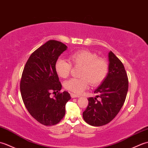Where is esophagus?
<instances>
[{
    "label": "esophagus",
    "mask_w": 148,
    "mask_h": 148,
    "mask_svg": "<svg viewBox=\"0 0 148 148\" xmlns=\"http://www.w3.org/2000/svg\"><path fill=\"white\" fill-rule=\"evenodd\" d=\"M71 96L72 98H78V97H80L79 95H76V94H74V93H71Z\"/></svg>",
    "instance_id": "obj_1"
}]
</instances>
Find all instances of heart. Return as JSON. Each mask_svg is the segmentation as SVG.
<instances>
[{"mask_svg": "<svg viewBox=\"0 0 148 148\" xmlns=\"http://www.w3.org/2000/svg\"><path fill=\"white\" fill-rule=\"evenodd\" d=\"M69 61L74 66L81 67L79 77L72 78L64 83L66 90L76 94H80L92 86H97L105 79L109 71V65L106 59L98 57L96 53L83 49L72 54ZM70 63L59 58L56 61L55 70L58 76L66 78L70 74L72 65Z\"/></svg>", "mask_w": 148, "mask_h": 148, "instance_id": "1", "label": "heart"}]
</instances>
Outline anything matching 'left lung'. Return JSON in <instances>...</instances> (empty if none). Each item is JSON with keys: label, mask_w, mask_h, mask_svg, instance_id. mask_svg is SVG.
Listing matches in <instances>:
<instances>
[{"label": "left lung", "mask_w": 148, "mask_h": 148, "mask_svg": "<svg viewBox=\"0 0 148 148\" xmlns=\"http://www.w3.org/2000/svg\"><path fill=\"white\" fill-rule=\"evenodd\" d=\"M108 58V75L94 91L97 96L88 99V106L83 113L84 120L95 127L108 124L116 117L123 106L128 89L127 74L122 62L112 51Z\"/></svg>", "instance_id": "8db88e82"}]
</instances>
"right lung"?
Returning <instances> with one entry per match:
<instances>
[{"label":"right lung","instance_id":"add662e5","mask_svg":"<svg viewBox=\"0 0 148 148\" xmlns=\"http://www.w3.org/2000/svg\"><path fill=\"white\" fill-rule=\"evenodd\" d=\"M67 46L61 42L50 40L32 53L22 73L20 91L27 111L44 125L58 123L65 114V104L71 99L67 92L56 94L53 98L50 92H58L61 83L55 70V64Z\"/></svg>","mask_w":148,"mask_h":148}]
</instances>
